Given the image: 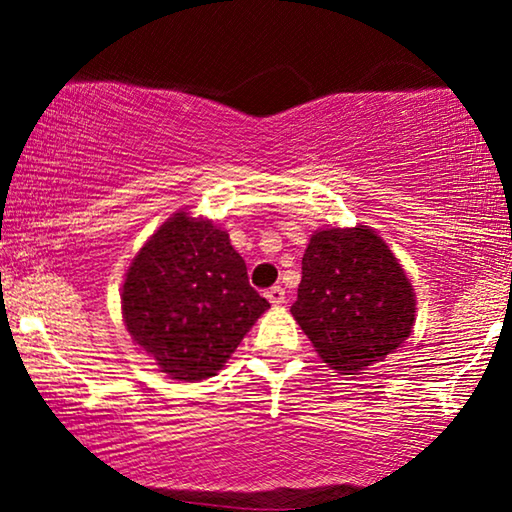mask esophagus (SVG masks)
I'll list each match as a JSON object with an SVG mask.
<instances>
[{
  "label": "esophagus",
  "mask_w": 512,
  "mask_h": 512,
  "mask_svg": "<svg viewBox=\"0 0 512 512\" xmlns=\"http://www.w3.org/2000/svg\"><path fill=\"white\" fill-rule=\"evenodd\" d=\"M265 298H268L272 305H282L286 300V291L282 289V286H272V289L265 291Z\"/></svg>",
  "instance_id": "34e87169"
}]
</instances>
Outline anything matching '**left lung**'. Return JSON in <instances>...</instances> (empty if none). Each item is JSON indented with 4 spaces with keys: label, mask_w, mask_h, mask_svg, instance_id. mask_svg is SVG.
<instances>
[{
    "label": "left lung",
    "mask_w": 512,
    "mask_h": 512,
    "mask_svg": "<svg viewBox=\"0 0 512 512\" xmlns=\"http://www.w3.org/2000/svg\"><path fill=\"white\" fill-rule=\"evenodd\" d=\"M321 359L340 373L373 366L408 338L415 293L394 254L370 228L312 235L291 305Z\"/></svg>",
    "instance_id": "8db88e82"
}]
</instances>
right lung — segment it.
Listing matches in <instances>:
<instances>
[{
  "instance_id": "right-lung-1",
  "label": "right lung",
  "mask_w": 512,
  "mask_h": 512,
  "mask_svg": "<svg viewBox=\"0 0 512 512\" xmlns=\"http://www.w3.org/2000/svg\"><path fill=\"white\" fill-rule=\"evenodd\" d=\"M123 319L132 340L174 380H205L230 359L270 303L249 284L226 230L174 214L125 275Z\"/></svg>"
}]
</instances>
